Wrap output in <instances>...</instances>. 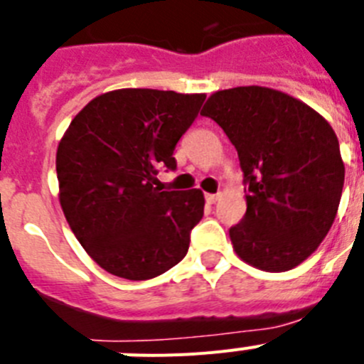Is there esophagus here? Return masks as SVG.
<instances>
[{
	"instance_id": "obj_1",
	"label": "esophagus",
	"mask_w": 364,
	"mask_h": 364,
	"mask_svg": "<svg viewBox=\"0 0 364 364\" xmlns=\"http://www.w3.org/2000/svg\"><path fill=\"white\" fill-rule=\"evenodd\" d=\"M218 195H215V193H205V202H208V204H215Z\"/></svg>"
}]
</instances>
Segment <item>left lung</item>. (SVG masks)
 Masks as SVG:
<instances>
[{"instance_id":"left-lung-1","label":"left lung","mask_w":364,"mask_h":364,"mask_svg":"<svg viewBox=\"0 0 364 364\" xmlns=\"http://www.w3.org/2000/svg\"><path fill=\"white\" fill-rule=\"evenodd\" d=\"M200 114L239 153L246 215L230 230L235 253L264 272H286L317 250L336 220L345 184L339 140L319 112L268 87L211 95Z\"/></svg>"}]
</instances>
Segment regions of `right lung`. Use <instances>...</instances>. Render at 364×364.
I'll return each instance as SVG.
<instances>
[{
    "label": "right lung",
    "mask_w": 364,
    "mask_h": 364,
    "mask_svg": "<svg viewBox=\"0 0 364 364\" xmlns=\"http://www.w3.org/2000/svg\"><path fill=\"white\" fill-rule=\"evenodd\" d=\"M205 95L118 89L91 100L58 144L60 204L70 230L105 272L147 281L178 264L204 215L200 189L162 191L176 142Z\"/></svg>",
    "instance_id": "right-lung-1"
}]
</instances>
